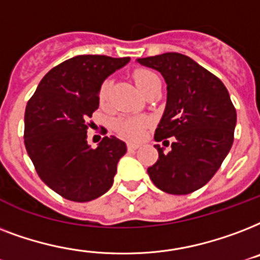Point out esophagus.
Masks as SVG:
<instances>
[{
	"mask_svg": "<svg viewBox=\"0 0 260 260\" xmlns=\"http://www.w3.org/2000/svg\"><path fill=\"white\" fill-rule=\"evenodd\" d=\"M140 148V144H134V142H127V149L128 150H137Z\"/></svg>",
	"mask_w": 260,
	"mask_h": 260,
	"instance_id": "1",
	"label": "esophagus"
}]
</instances>
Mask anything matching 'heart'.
Here are the masks:
<instances>
[{
	"label": "heart",
	"instance_id": "b5f03b06",
	"mask_svg": "<svg viewBox=\"0 0 260 260\" xmlns=\"http://www.w3.org/2000/svg\"><path fill=\"white\" fill-rule=\"evenodd\" d=\"M133 80L136 82V85L144 93L149 86L152 85L154 80H157V76L148 69H138L133 73ZM110 80L103 81L99 89V102L104 104L107 102L108 93H110ZM146 127V120L140 116H120L114 120V130H115L120 137H123L126 140H138Z\"/></svg>",
	"mask_w": 260,
	"mask_h": 260
}]
</instances>
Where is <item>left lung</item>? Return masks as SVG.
I'll return each mask as SVG.
<instances>
[{"label": "left lung", "mask_w": 260, "mask_h": 260, "mask_svg": "<svg viewBox=\"0 0 260 260\" xmlns=\"http://www.w3.org/2000/svg\"><path fill=\"white\" fill-rule=\"evenodd\" d=\"M167 82V106L154 140L175 137L171 152L160 145L149 178L164 192L186 195L214 176L233 144L236 110L220 78L179 53L138 58ZM166 142V141H164Z\"/></svg>", "instance_id": "obj_1"}]
</instances>
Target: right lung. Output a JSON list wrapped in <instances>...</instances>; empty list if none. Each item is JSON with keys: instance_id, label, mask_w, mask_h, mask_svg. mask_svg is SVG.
<instances>
[{"instance_id": "add662e5", "label": "right lung", "mask_w": 260, "mask_h": 260, "mask_svg": "<svg viewBox=\"0 0 260 260\" xmlns=\"http://www.w3.org/2000/svg\"><path fill=\"white\" fill-rule=\"evenodd\" d=\"M130 58L77 55L50 70L27 103L24 144L39 178L73 202H89L107 192L126 153L119 138L104 137L96 149L86 141L99 108V89Z\"/></svg>"}]
</instances>
